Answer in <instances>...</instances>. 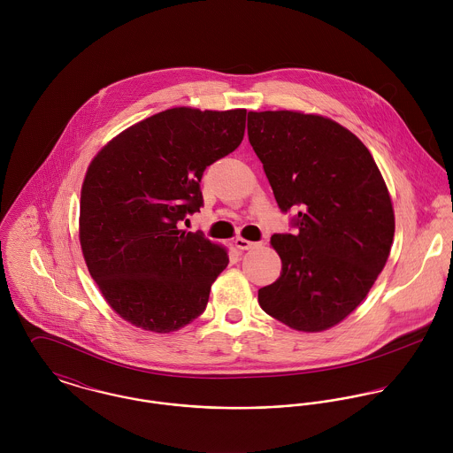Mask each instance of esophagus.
Wrapping results in <instances>:
<instances>
[{"label":"esophagus","mask_w":453,"mask_h":453,"mask_svg":"<svg viewBox=\"0 0 453 453\" xmlns=\"http://www.w3.org/2000/svg\"><path fill=\"white\" fill-rule=\"evenodd\" d=\"M255 246H257V242L246 241V239H242V237H237V239H235V248H237V250L248 251V250H251V248H255Z\"/></svg>","instance_id":"34e87169"}]
</instances>
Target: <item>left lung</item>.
<instances>
[{"label": "left lung", "mask_w": 453, "mask_h": 453, "mask_svg": "<svg viewBox=\"0 0 453 453\" xmlns=\"http://www.w3.org/2000/svg\"><path fill=\"white\" fill-rule=\"evenodd\" d=\"M250 142L295 234H275L280 277L259 307L298 331L345 319L386 266L394 211L368 148L336 122L296 111H250Z\"/></svg>", "instance_id": "obj_1"}]
</instances>
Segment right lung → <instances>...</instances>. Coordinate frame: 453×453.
<instances>
[{
	"label": "right lung",
	"mask_w": 453,
	"mask_h": 453,
	"mask_svg": "<svg viewBox=\"0 0 453 453\" xmlns=\"http://www.w3.org/2000/svg\"><path fill=\"white\" fill-rule=\"evenodd\" d=\"M246 110L173 108L110 141L88 165L80 200V244L92 279L130 324L176 331L207 305L228 257L181 223L203 205L200 180L232 153Z\"/></svg>",
	"instance_id": "obj_1"
}]
</instances>
